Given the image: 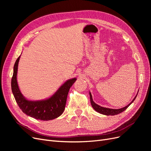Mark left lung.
Here are the masks:
<instances>
[{"mask_svg":"<svg viewBox=\"0 0 151 151\" xmlns=\"http://www.w3.org/2000/svg\"><path fill=\"white\" fill-rule=\"evenodd\" d=\"M138 93L137 94V95L135 96V97L134 98V99L132 100V102L130 103H129L127 106L123 107L122 108L120 109H111V108H104L102 106H100L99 105L96 104L94 101L93 99L92 98V95H91V93H89V96H90V101H91V104L92 105L93 108L94 109V110L96 111L97 112L103 114V115H118L122 112H123V111H125V109L129 107L130 105L134 102V101L135 100V99L136 98L137 96Z\"/></svg>","mask_w":151,"mask_h":151,"instance_id":"8db88e82","label":"left lung"}]
</instances>
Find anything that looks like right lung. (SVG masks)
I'll use <instances>...</instances> for the list:
<instances>
[{"label": "right lung", "instance_id": "right-lung-1", "mask_svg": "<svg viewBox=\"0 0 151 151\" xmlns=\"http://www.w3.org/2000/svg\"><path fill=\"white\" fill-rule=\"evenodd\" d=\"M20 57L15 62L11 79L12 92L18 106L26 115L36 120L48 121L60 116L65 109L68 91L76 82V78L67 80L53 96L47 99L29 101L21 93L17 82V67Z\"/></svg>", "mask_w": 151, "mask_h": 151}]
</instances>
